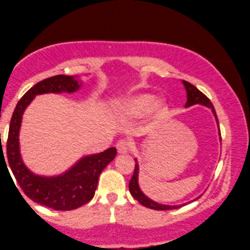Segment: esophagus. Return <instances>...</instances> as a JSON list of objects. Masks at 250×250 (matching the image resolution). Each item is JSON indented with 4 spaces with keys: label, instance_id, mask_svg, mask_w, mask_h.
<instances>
[{
    "label": "esophagus",
    "instance_id": "1",
    "mask_svg": "<svg viewBox=\"0 0 250 250\" xmlns=\"http://www.w3.org/2000/svg\"><path fill=\"white\" fill-rule=\"evenodd\" d=\"M117 152L120 154H126L129 152L130 149V143L126 140H120L116 144Z\"/></svg>",
    "mask_w": 250,
    "mask_h": 250
}]
</instances>
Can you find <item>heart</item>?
Listing matches in <instances>:
<instances>
[{
    "mask_svg": "<svg viewBox=\"0 0 250 250\" xmlns=\"http://www.w3.org/2000/svg\"><path fill=\"white\" fill-rule=\"evenodd\" d=\"M152 107L155 108V112L157 114L165 112V103L162 101H156V97L152 94H138L118 102L116 105L117 112L126 116L143 115Z\"/></svg>",
    "mask_w": 250,
    "mask_h": 250,
    "instance_id": "heart-1",
    "label": "heart"
}]
</instances>
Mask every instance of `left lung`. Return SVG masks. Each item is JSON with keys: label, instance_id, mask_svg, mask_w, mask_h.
<instances>
[{"label": "left lung", "instance_id": "8db88e82", "mask_svg": "<svg viewBox=\"0 0 250 250\" xmlns=\"http://www.w3.org/2000/svg\"><path fill=\"white\" fill-rule=\"evenodd\" d=\"M184 86L186 88L187 92V102H186V107L195 104H202L205 105L207 107H209L211 109V112L214 113V115L216 117V121L218 122L217 115H216L214 105L211 104V102L209 98H208L205 94H203L199 91L197 87H195L193 84L188 83L186 81H183ZM136 161V159H135ZM129 191L132 194L133 197L137 200L138 203L142 204L143 206H145L147 208H150V209H155V210H170V209H176V208H179L181 206H168V205H163V204H158L154 200L149 199L148 197L143 194V191L141 190L140 186H138V164L137 161L135 163V169H134V174L133 177L129 182Z\"/></svg>", "mask_w": 250, "mask_h": 250}]
</instances>
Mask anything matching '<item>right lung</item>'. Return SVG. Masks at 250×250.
Here are the masks:
<instances>
[{
	"mask_svg": "<svg viewBox=\"0 0 250 250\" xmlns=\"http://www.w3.org/2000/svg\"><path fill=\"white\" fill-rule=\"evenodd\" d=\"M80 87L81 85L74 76L55 75L39 82L16 104L10 123L6 155L16 182L23 193L33 202L55 210L76 209L94 197L100 174L115 158L116 148L110 147L105 152L85 156L60 176L44 177L33 174L23 164L19 144L20 127L24 110L36 95L45 93H73ZM3 157L2 148L1 158Z\"/></svg>",
	"mask_w": 250,
	"mask_h": 250,
	"instance_id": "1",
	"label": "right lung"
}]
</instances>
